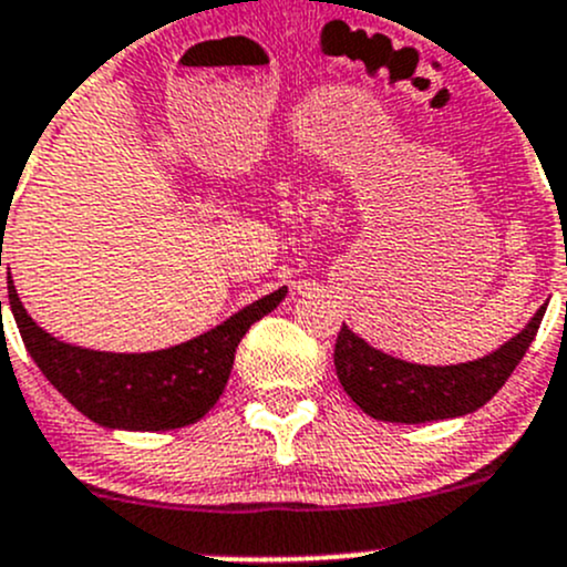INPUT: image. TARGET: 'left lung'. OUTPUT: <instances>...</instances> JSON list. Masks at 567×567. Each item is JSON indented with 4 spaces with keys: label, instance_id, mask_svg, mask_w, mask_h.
<instances>
[{
    "label": "left lung",
    "instance_id": "8db88e82",
    "mask_svg": "<svg viewBox=\"0 0 567 567\" xmlns=\"http://www.w3.org/2000/svg\"><path fill=\"white\" fill-rule=\"evenodd\" d=\"M546 307L494 353L474 362L427 368L403 362L368 346L342 323L334 346V368L348 398L373 420L420 425L433 420H453L477 411L505 386L516 364L535 340Z\"/></svg>",
    "mask_w": 567,
    "mask_h": 567
}]
</instances>
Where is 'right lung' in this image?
Listing matches in <instances>:
<instances>
[{
    "instance_id": "1",
    "label": "right lung",
    "mask_w": 567,
    "mask_h": 567,
    "mask_svg": "<svg viewBox=\"0 0 567 567\" xmlns=\"http://www.w3.org/2000/svg\"><path fill=\"white\" fill-rule=\"evenodd\" d=\"M285 293L288 288L274 290L181 346L109 353L71 346L40 329L8 279L10 310L40 373L73 409L112 431H173L203 420L225 392L241 337L255 320L277 310Z\"/></svg>"
}]
</instances>
